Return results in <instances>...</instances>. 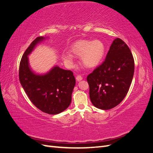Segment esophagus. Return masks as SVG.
<instances>
[{
    "label": "esophagus",
    "mask_w": 153,
    "mask_h": 153,
    "mask_svg": "<svg viewBox=\"0 0 153 153\" xmlns=\"http://www.w3.org/2000/svg\"><path fill=\"white\" fill-rule=\"evenodd\" d=\"M76 79L77 81H80V80H82L83 79V78H82V76H80V75H78V76H76Z\"/></svg>",
    "instance_id": "obj_1"
}]
</instances>
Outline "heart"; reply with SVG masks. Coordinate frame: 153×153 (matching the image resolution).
I'll return each mask as SVG.
<instances>
[{
	"label": "heart",
	"mask_w": 153,
	"mask_h": 153,
	"mask_svg": "<svg viewBox=\"0 0 153 153\" xmlns=\"http://www.w3.org/2000/svg\"><path fill=\"white\" fill-rule=\"evenodd\" d=\"M70 51L74 55L81 56L82 64L87 68H95L102 61L105 47L102 41L99 39L94 41L82 39L74 43ZM64 62L69 67L73 65L74 57L71 53H64L62 55Z\"/></svg>",
	"instance_id": "heart-1"
}]
</instances>
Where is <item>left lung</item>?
<instances>
[{"label":"left lung","instance_id":"8db88e82","mask_svg":"<svg viewBox=\"0 0 153 153\" xmlns=\"http://www.w3.org/2000/svg\"><path fill=\"white\" fill-rule=\"evenodd\" d=\"M134 69V59L128 45L121 39H115L105 61L87 77L92 105L101 110L118 105L129 91Z\"/></svg>","mask_w":153,"mask_h":153}]
</instances>
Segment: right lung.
Wrapping results in <instances>:
<instances>
[{"label":"right lung","mask_w":153,"mask_h":153,"mask_svg":"<svg viewBox=\"0 0 153 153\" xmlns=\"http://www.w3.org/2000/svg\"><path fill=\"white\" fill-rule=\"evenodd\" d=\"M44 39V37H38L25 50L20 63L19 79L27 96L37 108L45 113L55 115L70 105L76 80L71 71L57 66L43 75L32 70L28 55Z\"/></svg>","instance_id":"obj_1"}]
</instances>
